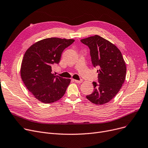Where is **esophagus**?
<instances>
[{"label":"esophagus","instance_id":"obj_1","mask_svg":"<svg viewBox=\"0 0 148 148\" xmlns=\"http://www.w3.org/2000/svg\"><path fill=\"white\" fill-rule=\"evenodd\" d=\"M74 82H75L76 83H81L83 81L82 80H74Z\"/></svg>","mask_w":148,"mask_h":148}]
</instances>
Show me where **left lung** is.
I'll use <instances>...</instances> for the list:
<instances>
[{
  "label": "left lung",
  "instance_id": "8db88e82",
  "mask_svg": "<svg viewBox=\"0 0 148 148\" xmlns=\"http://www.w3.org/2000/svg\"><path fill=\"white\" fill-rule=\"evenodd\" d=\"M80 41L89 47L92 64L99 68V83L93 82L94 91L86 98L96 105L106 103L119 93L125 79L126 65L121 52L115 45L98 35Z\"/></svg>",
  "mask_w": 148,
  "mask_h": 148
}]
</instances>
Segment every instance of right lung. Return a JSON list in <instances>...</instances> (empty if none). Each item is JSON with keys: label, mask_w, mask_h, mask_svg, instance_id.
Instances as JSON below:
<instances>
[{"label": "right lung", "mask_w": 148, "mask_h": 148, "mask_svg": "<svg viewBox=\"0 0 148 148\" xmlns=\"http://www.w3.org/2000/svg\"><path fill=\"white\" fill-rule=\"evenodd\" d=\"M74 39L51 37L43 39L25 52L21 66V76L27 89L45 103L60 100L71 80L52 73L53 64H59L65 48Z\"/></svg>", "instance_id": "right-lung-1"}]
</instances>
